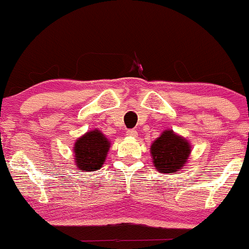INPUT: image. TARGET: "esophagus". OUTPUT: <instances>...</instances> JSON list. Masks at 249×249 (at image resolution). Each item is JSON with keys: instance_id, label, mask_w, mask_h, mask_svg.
<instances>
[{"instance_id": "obj_1", "label": "esophagus", "mask_w": 249, "mask_h": 249, "mask_svg": "<svg viewBox=\"0 0 249 249\" xmlns=\"http://www.w3.org/2000/svg\"><path fill=\"white\" fill-rule=\"evenodd\" d=\"M126 134L128 137H134V138H136V137L138 136V132H137L136 130H133V128H131V130L126 131Z\"/></svg>"}]
</instances>
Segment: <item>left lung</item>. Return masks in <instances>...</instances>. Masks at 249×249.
I'll list each match as a JSON object with an SVG mask.
<instances>
[{
  "instance_id": "left-lung-1",
  "label": "left lung",
  "mask_w": 249,
  "mask_h": 249,
  "mask_svg": "<svg viewBox=\"0 0 249 249\" xmlns=\"http://www.w3.org/2000/svg\"><path fill=\"white\" fill-rule=\"evenodd\" d=\"M191 145L172 130H165L151 145L153 166L161 173H177L186 164Z\"/></svg>"
}]
</instances>
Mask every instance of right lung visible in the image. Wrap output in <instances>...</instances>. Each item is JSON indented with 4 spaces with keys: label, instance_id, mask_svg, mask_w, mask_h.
Segmentation results:
<instances>
[{
    "label": "right lung",
    "instance_id": "right-lung-1",
    "mask_svg": "<svg viewBox=\"0 0 249 249\" xmlns=\"http://www.w3.org/2000/svg\"><path fill=\"white\" fill-rule=\"evenodd\" d=\"M110 142L101 131L93 130L78 138L73 146L76 165L84 172L99 170L107 159Z\"/></svg>",
    "mask_w": 249,
    "mask_h": 249
}]
</instances>
